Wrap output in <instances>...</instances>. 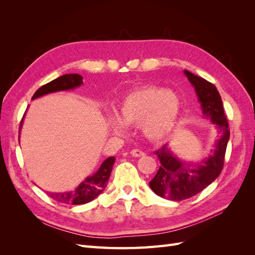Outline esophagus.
<instances>
[{"instance_id": "obj_1", "label": "esophagus", "mask_w": 255, "mask_h": 255, "mask_svg": "<svg viewBox=\"0 0 255 255\" xmlns=\"http://www.w3.org/2000/svg\"><path fill=\"white\" fill-rule=\"evenodd\" d=\"M130 155L134 156V157H141V156L144 155V152H142V151H140V150L135 149V150L130 151Z\"/></svg>"}]
</instances>
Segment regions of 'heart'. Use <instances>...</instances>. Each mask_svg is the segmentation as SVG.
<instances>
[{
  "label": "heart",
  "instance_id": "b5f03b06",
  "mask_svg": "<svg viewBox=\"0 0 255 255\" xmlns=\"http://www.w3.org/2000/svg\"><path fill=\"white\" fill-rule=\"evenodd\" d=\"M182 107L181 99L174 91L159 86H143L125 96L117 116H107V127L114 134L122 135L126 126H140L146 139L160 141L173 133Z\"/></svg>",
  "mask_w": 255,
  "mask_h": 255
}]
</instances>
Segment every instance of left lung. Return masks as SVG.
Listing matches in <instances>:
<instances>
[{"label":"left lung","instance_id":"8db88e82","mask_svg":"<svg viewBox=\"0 0 255 255\" xmlns=\"http://www.w3.org/2000/svg\"><path fill=\"white\" fill-rule=\"evenodd\" d=\"M183 73L195 88L203 117L211 120L217 129V139L210 155L200 161L180 158L171 151L169 143H165L154 152L160 161V167L149 185L157 196L172 201H182L194 197L217 179L223 168L230 138L228 121L217 88L187 70H184Z\"/></svg>","mask_w":255,"mask_h":255}]
</instances>
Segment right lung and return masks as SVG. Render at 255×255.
<instances>
[{
	"mask_svg": "<svg viewBox=\"0 0 255 255\" xmlns=\"http://www.w3.org/2000/svg\"><path fill=\"white\" fill-rule=\"evenodd\" d=\"M83 85V78L80 74H65L61 75L60 78L53 80L52 82L43 85L42 87L38 89L32 100L43 97L45 95L53 94V92L65 91V90H73ZM25 116V114H24ZM23 116L20 130L22 128ZM19 139H20V132H19ZM20 142V141H19ZM115 164V157L111 156L106 158L102 165L100 166L98 170L92 174L87 176L78 187L73 191H66V192H47V194L57 202L66 203V204H73V205H81L86 204L92 200L96 199L104 191L107 186V181H109L113 166Z\"/></svg>",
	"mask_w": 255,
	"mask_h": 255,
	"instance_id": "1",
	"label": "right lung"
}]
</instances>
